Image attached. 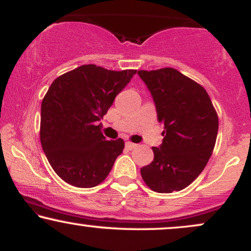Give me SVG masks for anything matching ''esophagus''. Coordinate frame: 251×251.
<instances>
[{
  "label": "esophagus",
  "mask_w": 251,
  "mask_h": 251,
  "mask_svg": "<svg viewBox=\"0 0 251 251\" xmlns=\"http://www.w3.org/2000/svg\"><path fill=\"white\" fill-rule=\"evenodd\" d=\"M125 145H126V148H127L128 150H133V149L137 148V144L131 143V142H126Z\"/></svg>",
  "instance_id": "esophagus-1"
}]
</instances>
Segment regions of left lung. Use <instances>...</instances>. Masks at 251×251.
Here are the masks:
<instances>
[{
	"label": "left lung",
	"mask_w": 251,
	"mask_h": 251,
	"mask_svg": "<svg viewBox=\"0 0 251 251\" xmlns=\"http://www.w3.org/2000/svg\"><path fill=\"white\" fill-rule=\"evenodd\" d=\"M164 125L154 158L140 169L144 181L159 194L180 191L208 164L218 132L217 112L203 86L175 68L139 71Z\"/></svg>",
	"instance_id": "left-lung-1"
}]
</instances>
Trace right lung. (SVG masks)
<instances>
[{
    "label": "right lung",
    "mask_w": 251,
    "mask_h": 251,
    "mask_svg": "<svg viewBox=\"0 0 251 251\" xmlns=\"http://www.w3.org/2000/svg\"><path fill=\"white\" fill-rule=\"evenodd\" d=\"M137 73L82 65L54 80L41 103L40 140L56 175L76 188L107 177L125 143L106 140L98 122Z\"/></svg>",
    "instance_id": "obj_1"
}]
</instances>
